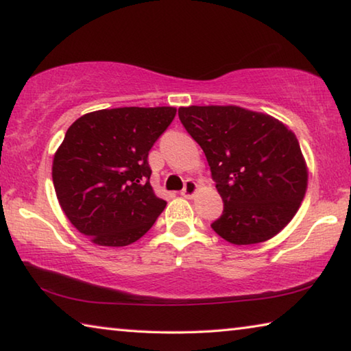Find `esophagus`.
<instances>
[{
  "instance_id": "obj_1",
  "label": "esophagus",
  "mask_w": 351,
  "mask_h": 351,
  "mask_svg": "<svg viewBox=\"0 0 351 351\" xmlns=\"http://www.w3.org/2000/svg\"><path fill=\"white\" fill-rule=\"evenodd\" d=\"M197 190H198L197 182H195L193 180H187L186 184H184V189H182L181 195H182L184 198H192L193 195L197 193Z\"/></svg>"
}]
</instances>
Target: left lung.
<instances>
[{
	"instance_id": "1",
	"label": "left lung",
	"mask_w": 351,
	"mask_h": 351,
	"mask_svg": "<svg viewBox=\"0 0 351 351\" xmlns=\"http://www.w3.org/2000/svg\"><path fill=\"white\" fill-rule=\"evenodd\" d=\"M180 121L198 142L223 198L210 226L232 245L272 239L299 210L308 170L295 134L272 116L235 105L181 106Z\"/></svg>"
}]
</instances>
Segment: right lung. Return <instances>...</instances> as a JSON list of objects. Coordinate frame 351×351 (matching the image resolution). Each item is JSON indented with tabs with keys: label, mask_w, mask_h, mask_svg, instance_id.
I'll return each instance as SVG.
<instances>
[{
	"label": "right lung",
	"mask_w": 351,
	"mask_h": 351,
	"mask_svg": "<svg viewBox=\"0 0 351 351\" xmlns=\"http://www.w3.org/2000/svg\"><path fill=\"white\" fill-rule=\"evenodd\" d=\"M176 108L99 110L68 128L52 181L64 215L99 246L121 247L150 230L165 207L150 184L148 152Z\"/></svg>",
	"instance_id": "1"
}]
</instances>
